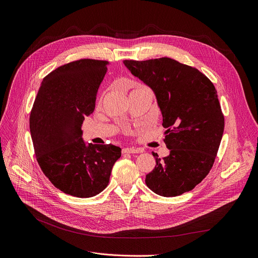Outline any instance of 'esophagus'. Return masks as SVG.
<instances>
[{
    "mask_svg": "<svg viewBox=\"0 0 258 258\" xmlns=\"http://www.w3.org/2000/svg\"><path fill=\"white\" fill-rule=\"evenodd\" d=\"M142 152L141 149L139 148H123L122 149V153L125 154V153H140Z\"/></svg>",
    "mask_w": 258,
    "mask_h": 258,
    "instance_id": "obj_1",
    "label": "esophagus"
}]
</instances>
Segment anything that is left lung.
Masks as SVG:
<instances>
[{
    "instance_id": "left-lung-1",
    "label": "left lung",
    "mask_w": 258,
    "mask_h": 258,
    "mask_svg": "<svg viewBox=\"0 0 258 258\" xmlns=\"http://www.w3.org/2000/svg\"><path fill=\"white\" fill-rule=\"evenodd\" d=\"M133 75L154 91L167 128L163 142L170 154L146 175L158 196L177 197L192 190L213 167L224 131L217 90L198 69L170 57L123 60Z\"/></svg>"
}]
</instances>
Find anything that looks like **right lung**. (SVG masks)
I'll return each mask as SVG.
<instances>
[{"mask_svg": "<svg viewBox=\"0 0 258 258\" xmlns=\"http://www.w3.org/2000/svg\"><path fill=\"white\" fill-rule=\"evenodd\" d=\"M110 62L82 58L45 76L35 99L30 130L44 175L60 191L90 198L109 184L121 149L112 144L86 146L81 124L96 107L97 92Z\"/></svg>", "mask_w": 258, "mask_h": 258, "instance_id": "add662e5", "label": "right lung"}]
</instances>
